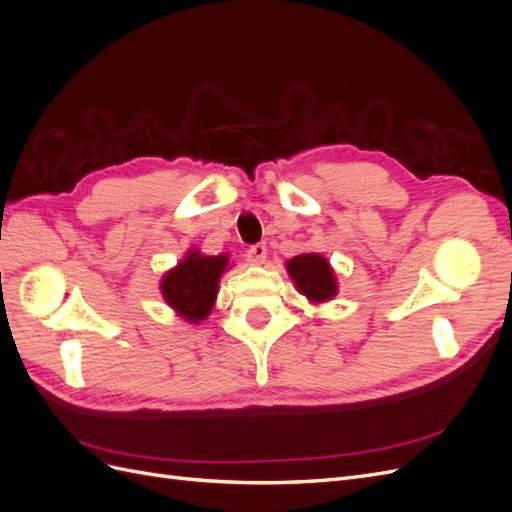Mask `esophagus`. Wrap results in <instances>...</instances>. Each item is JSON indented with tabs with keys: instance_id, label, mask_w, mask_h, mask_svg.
I'll return each instance as SVG.
<instances>
[{
	"instance_id": "esophagus-1",
	"label": "esophagus",
	"mask_w": 512,
	"mask_h": 512,
	"mask_svg": "<svg viewBox=\"0 0 512 512\" xmlns=\"http://www.w3.org/2000/svg\"><path fill=\"white\" fill-rule=\"evenodd\" d=\"M247 262H252V265H262L267 258V245L265 243H254L247 247Z\"/></svg>"
}]
</instances>
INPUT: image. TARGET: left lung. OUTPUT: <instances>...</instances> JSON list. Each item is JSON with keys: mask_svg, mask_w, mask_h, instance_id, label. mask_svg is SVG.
I'll return each instance as SVG.
<instances>
[{"mask_svg": "<svg viewBox=\"0 0 512 512\" xmlns=\"http://www.w3.org/2000/svg\"><path fill=\"white\" fill-rule=\"evenodd\" d=\"M286 269L294 284H297L299 292L305 294L309 301L320 303L335 297L337 284L327 258H322L318 254H301L294 256L286 265Z\"/></svg>", "mask_w": 512, "mask_h": 512, "instance_id": "obj_1", "label": "left lung"}]
</instances>
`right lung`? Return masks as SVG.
<instances>
[{
    "label": "right lung",
    "mask_w": 512,
    "mask_h": 512,
    "mask_svg": "<svg viewBox=\"0 0 512 512\" xmlns=\"http://www.w3.org/2000/svg\"><path fill=\"white\" fill-rule=\"evenodd\" d=\"M228 265L226 254L200 256L190 252L183 262L168 271L162 280V294L170 307L190 322H200L209 316L220 275Z\"/></svg>",
    "instance_id": "1"
}]
</instances>
